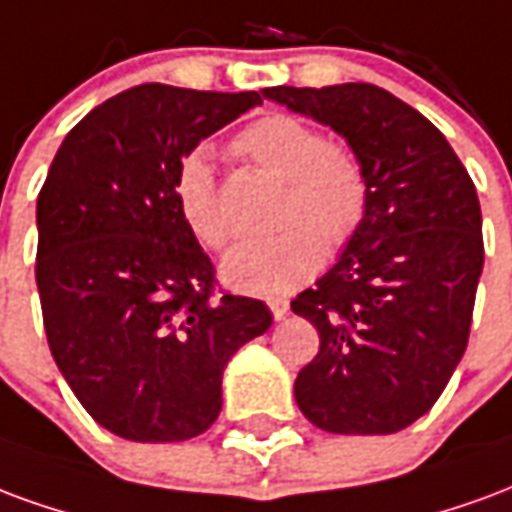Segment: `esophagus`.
I'll use <instances>...</instances> for the list:
<instances>
[{
  "label": "esophagus",
  "mask_w": 512,
  "mask_h": 512,
  "mask_svg": "<svg viewBox=\"0 0 512 512\" xmlns=\"http://www.w3.org/2000/svg\"><path fill=\"white\" fill-rule=\"evenodd\" d=\"M267 305H270V311L275 319H286L289 316V302L281 300V297H275V300H267Z\"/></svg>",
  "instance_id": "obj_1"
}]
</instances>
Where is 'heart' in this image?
<instances>
[{"label":"heart","mask_w":512,"mask_h":512,"mask_svg":"<svg viewBox=\"0 0 512 512\" xmlns=\"http://www.w3.org/2000/svg\"><path fill=\"white\" fill-rule=\"evenodd\" d=\"M237 149L289 182L278 218L286 229L237 245L220 264V278L237 292L281 297L319 270L324 251L338 253L357 237L368 215L371 185L352 149L330 144L324 130L289 114L253 122L237 138ZM174 199L201 245L212 251L229 245L231 223L207 149H193L179 163Z\"/></svg>","instance_id":"b5f03b06"}]
</instances>
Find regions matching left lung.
<instances>
[{
  "mask_svg": "<svg viewBox=\"0 0 512 512\" xmlns=\"http://www.w3.org/2000/svg\"><path fill=\"white\" fill-rule=\"evenodd\" d=\"M333 128L371 185L357 231L292 311L319 330L294 382L330 434H395L423 417L464 357L483 272L475 182L428 119L374 84L261 92Z\"/></svg>",
  "mask_w": 512,
  "mask_h": 512,
  "instance_id": "obj_1",
  "label": "left lung"
}]
</instances>
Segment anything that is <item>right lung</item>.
I'll list each match as a JSON object with an SVG mask.
<instances>
[{"label": "right lung", "mask_w": 512, "mask_h": 512, "mask_svg": "<svg viewBox=\"0 0 512 512\" xmlns=\"http://www.w3.org/2000/svg\"><path fill=\"white\" fill-rule=\"evenodd\" d=\"M259 92L141 84L92 108L37 196V292L57 368L111 434L182 442L223 406V368L270 330L261 300L212 297L210 256L174 199L182 160Z\"/></svg>", "instance_id": "add662e5"}]
</instances>
